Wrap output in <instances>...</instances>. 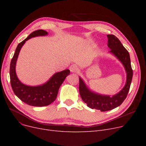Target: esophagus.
Segmentation results:
<instances>
[{"instance_id": "esophagus-1", "label": "esophagus", "mask_w": 146, "mask_h": 146, "mask_svg": "<svg viewBox=\"0 0 146 146\" xmlns=\"http://www.w3.org/2000/svg\"><path fill=\"white\" fill-rule=\"evenodd\" d=\"M69 70H70L71 72L76 73L78 71V67L75 64H72L70 66V67H69Z\"/></svg>"}]
</instances>
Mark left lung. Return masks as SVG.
Masks as SVG:
<instances>
[{
    "mask_svg": "<svg viewBox=\"0 0 146 146\" xmlns=\"http://www.w3.org/2000/svg\"><path fill=\"white\" fill-rule=\"evenodd\" d=\"M108 46L111 49L110 52L115 56L124 65L127 72V82L125 86L119 92L110 97V96L101 95L90 91L86 86L85 83L79 78V93L83 102L92 109L107 111L117 108L127 98L133 78V70L131 66L128 51L121 44L118 38L113 35H107Z\"/></svg>",
    "mask_w": 146,
    "mask_h": 146,
    "instance_id": "left-lung-1",
    "label": "left lung"
}]
</instances>
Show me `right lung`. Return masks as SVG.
<instances>
[{"label": "right lung", "instance_id": "right-lung-1", "mask_svg": "<svg viewBox=\"0 0 146 146\" xmlns=\"http://www.w3.org/2000/svg\"><path fill=\"white\" fill-rule=\"evenodd\" d=\"M47 34V32L42 29L35 31L30 34L26 39L18 45L10 64V79L13 92L22 102L31 106H44L54 101L61 85L70 74V70L68 69L56 73L47 83L38 86H27L22 84L18 79L15 72V66L22 45L31 38Z\"/></svg>", "mask_w": 146, "mask_h": 146}]
</instances>
